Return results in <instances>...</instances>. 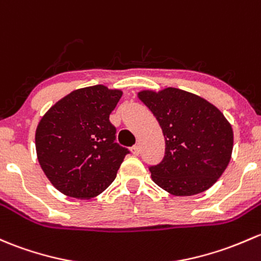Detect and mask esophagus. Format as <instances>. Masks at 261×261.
<instances>
[{
    "label": "esophagus",
    "instance_id": "34e87169",
    "mask_svg": "<svg viewBox=\"0 0 261 261\" xmlns=\"http://www.w3.org/2000/svg\"><path fill=\"white\" fill-rule=\"evenodd\" d=\"M131 152H133V155L138 156L140 153V146H139V145H135V146L131 147Z\"/></svg>",
    "mask_w": 261,
    "mask_h": 261
}]
</instances>
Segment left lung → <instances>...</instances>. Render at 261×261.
Here are the masks:
<instances>
[{"label": "left lung", "mask_w": 261, "mask_h": 261, "mask_svg": "<svg viewBox=\"0 0 261 261\" xmlns=\"http://www.w3.org/2000/svg\"><path fill=\"white\" fill-rule=\"evenodd\" d=\"M165 138V156L150 167L156 185L175 196L204 193L230 163L234 134L223 112L205 98L175 87L142 90Z\"/></svg>", "instance_id": "obj_1"}]
</instances>
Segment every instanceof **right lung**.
Wrapping results in <instances>:
<instances>
[{
    "mask_svg": "<svg viewBox=\"0 0 261 261\" xmlns=\"http://www.w3.org/2000/svg\"><path fill=\"white\" fill-rule=\"evenodd\" d=\"M121 90L103 85L75 90L57 101L35 135L41 169L60 193L89 200L115 180L128 150L115 142L110 122Z\"/></svg>",
    "mask_w": 261,
    "mask_h": 261,
    "instance_id": "1",
    "label": "right lung"
}]
</instances>
